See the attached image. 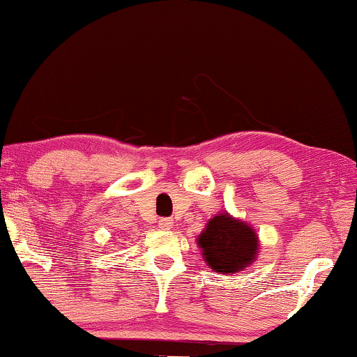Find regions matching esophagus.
Returning a JSON list of instances; mask_svg holds the SVG:
<instances>
[{
    "instance_id": "esophagus-1",
    "label": "esophagus",
    "mask_w": 357,
    "mask_h": 357,
    "mask_svg": "<svg viewBox=\"0 0 357 357\" xmlns=\"http://www.w3.org/2000/svg\"><path fill=\"white\" fill-rule=\"evenodd\" d=\"M172 226H174L172 219H169V218H162L159 221V227L164 229V231H169V229H172Z\"/></svg>"
}]
</instances>
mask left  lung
Listing matches in <instances>:
<instances>
[{
	"mask_svg": "<svg viewBox=\"0 0 357 357\" xmlns=\"http://www.w3.org/2000/svg\"><path fill=\"white\" fill-rule=\"evenodd\" d=\"M197 243L203 260L219 275H236L247 270L260 253V238L255 229L227 211L209 219Z\"/></svg>",
	"mask_w": 357,
	"mask_h": 357,
	"instance_id": "8db88e82",
	"label": "left lung"
}]
</instances>
